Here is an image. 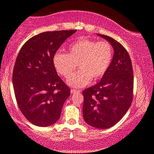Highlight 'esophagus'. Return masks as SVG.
I'll list each match as a JSON object with an SVG mask.
<instances>
[{
	"label": "esophagus",
	"instance_id": "obj_1",
	"mask_svg": "<svg viewBox=\"0 0 154 154\" xmlns=\"http://www.w3.org/2000/svg\"><path fill=\"white\" fill-rule=\"evenodd\" d=\"M71 93H80V91H77V90H75V89H72L71 90Z\"/></svg>",
	"mask_w": 154,
	"mask_h": 154
}]
</instances>
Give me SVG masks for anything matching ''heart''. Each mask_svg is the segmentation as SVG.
Instances as JSON below:
<instances>
[{
    "label": "heart",
    "instance_id": "1",
    "mask_svg": "<svg viewBox=\"0 0 154 154\" xmlns=\"http://www.w3.org/2000/svg\"><path fill=\"white\" fill-rule=\"evenodd\" d=\"M113 59L112 46L107 41L81 38L69 47L68 54L58 51L53 56L56 72L64 78L72 75L78 64L79 71L67 80L69 85L82 88L104 75Z\"/></svg>",
    "mask_w": 154,
    "mask_h": 154
}]
</instances>
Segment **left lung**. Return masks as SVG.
I'll return each instance as SVG.
<instances>
[{
  "instance_id": "obj_1",
  "label": "left lung",
  "mask_w": 154,
  "mask_h": 154,
  "mask_svg": "<svg viewBox=\"0 0 154 154\" xmlns=\"http://www.w3.org/2000/svg\"><path fill=\"white\" fill-rule=\"evenodd\" d=\"M98 35L111 43L114 56L101 80L82 92V112L89 125L108 129L120 121L130 107L133 98V70L125 47L111 37Z\"/></svg>"
}]
</instances>
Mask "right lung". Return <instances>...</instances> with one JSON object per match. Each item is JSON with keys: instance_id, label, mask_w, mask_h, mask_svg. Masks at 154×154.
<instances>
[{"instance_id": "right-lung-1", "label": "right lung", "mask_w": 154, "mask_h": 154, "mask_svg": "<svg viewBox=\"0 0 154 154\" xmlns=\"http://www.w3.org/2000/svg\"><path fill=\"white\" fill-rule=\"evenodd\" d=\"M77 29L45 32L33 36L19 51L12 82L18 106L32 125L48 127L59 120L70 89L56 72L53 56Z\"/></svg>"}]
</instances>
